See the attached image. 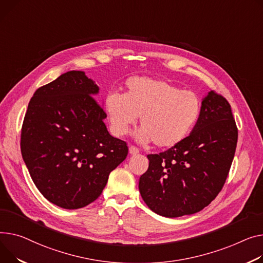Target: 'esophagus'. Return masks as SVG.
<instances>
[{
	"label": "esophagus",
	"mask_w": 263,
	"mask_h": 263,
	"mask_svg": "<svg viewBox=\"0 0 263 263\" xmlns=\"http://www.w3.org/2000/svg\"><path fill=\"white\" fill-rule=\"evenodd\" d=\"M129 153H130L131 155H135V154L139 153V150H138L135 146H130V147H129Z\"/></svg>",
	"instance_id": "1"
}]
</instances>
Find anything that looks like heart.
<instances>
[{
    "mask_svg": "<svg viewBox=\"0 0 263 263\" xmlns=\"http://www.w3.org/2000/svg\"><path fill=\"white\" fill-rule=\"evenodd\" d=\"M104 109L112 132L126 135L139 117L142 129L136 133L139 143L154 142L160 148L180 144L198 122L202 103L191 91L161 79L134 77L127 81L125 94L110 93Z\"/></svg>",
    "mask_w": 263,
    "mask_h": 263,
    "instance_id": "obj_1",
    "label": "heart"
}]
</instances>
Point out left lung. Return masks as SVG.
Wrapping results in <instances>:
<instances>
[{
	"label": "left lung",
	"mask_w": 263,
	"mask_h": 263,
	"mask_svg": "<svg viewBox=\"0 0 263 263\" xmlns=\"http://www.w3.org/2000/svg\"><path fill=\"white\" fill-rule=\"evenodd\" d=\"M238 129L231 104L214 91L202 100L201 115L180 144L147 155L138 188L155 214L177 218L196 214L218 196L231 169Z\"/></svg>",
	"instance_id": "obj_1"
}]
</instances>
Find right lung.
I'll return each instance as SVG.
<instances>
[{
  "instance_id": "add662e5",
  "label": "right lung",
  "mask_w": 263,
  "mask_h": 263,
  "mask_svg": "<svg viewBox=\"0 0 263 263\" xmlns=\"http://www.w3.org/2000/svg\"><path fill=\"white\" fill-rule=\"evenodd\" d=\"M98 93L84 72L69 71L34 92L24 117L21 152L30 177L46 200L65 209L94 202L128 154L104 125Z\"/></svg>"
}]
</instances>
